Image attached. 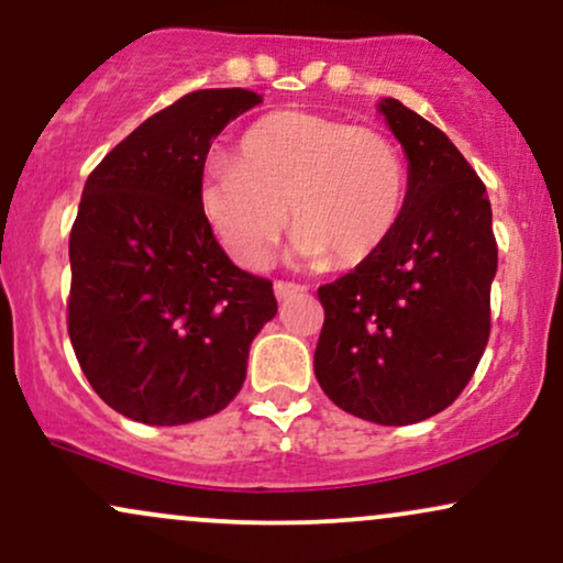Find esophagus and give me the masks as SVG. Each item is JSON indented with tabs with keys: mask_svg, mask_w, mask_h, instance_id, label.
Listing matches in <instances>:
<instances>
[{
	"mask_svg": "<svg viewBox=\"0 0 563 563\" xmlns=\"http://www.w3.org/2000/svg\"><path fill=\"white\" fill-rule=\"evenodd\" d=\"M307 294V286H301V283H290V280H275V296L280 301L286 299H294V296H301Z\"/></svg>",
	"mask_w": 563,
	"mask_h": 563,
	"instance_id": "1",
	"label": "esophagus"
}]
</instances>
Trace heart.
Listing matches in <instances>:
<instances>
[{"label": "heart", "instance_id": "b5f03b06", "mask_svg": "<svg viewBox=\"0 0 563 563\" xmlns=\"http://www.w3.org/2000/svg\"><path fill=\"white\" fill-rule=\"evenodd\" d=\"M409 167L375 128L317 112L264 114L243 131L235 159L217 157L199 207L217 241L243 267L273 260L288 228L303 260L341 267L369 260L401 222Z\"/></svg>", "mask_w": 563, "mask_h": 563}]
</instances>
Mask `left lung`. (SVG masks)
<instances>
[{"label": "left lung", "mask_w": 563, "mask_h": 563, "mask_svg": "<svg viewBox=\"0 0 563 563\" xmlns=\"http://www.w3.org/2000/svg\"><path fill=\"white\" fill-rule=\"evenodd\" d=\"M380 112L409 159L401 222L369 260L320 286L314 375L343 411L422 422L459 398L490 338L498 269L485 183L451 139L398 99Z\"/></svg>", "instance_id": "left-lung-1"}]
</instances>
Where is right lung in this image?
Wrapping results in <instances>:
<instances>
[{"label":"right lung","instance_id":"right-lung-1","mask_svg":"<svg viewBox=\"0 0 563 563\" xmlns=\"http://www.w3.org/2000/svg\"><path fill=\"white\" fill-rule=\"evenodd\" d=\"M262 101L205 88L144 120L88 175L70 230L67 333L107 406L188 424L239 396L273 283L228 260L199 207L209 146Z\"/></svg>","mask_w":563,"mask_h":563}]
</instances>
